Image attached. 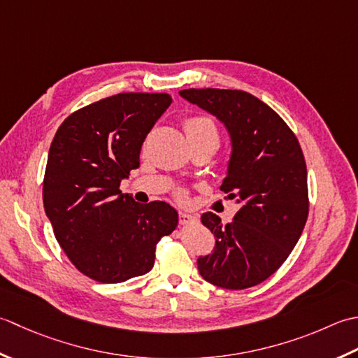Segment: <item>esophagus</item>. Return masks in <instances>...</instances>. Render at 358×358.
<instances>
[{
	"mask_svg": "<svg viewBox=\"0 0 358 358\" xmlns=\"http://www.w3.org/2000/svg\"><path fill=\"white\" fill-rule=\"evenodd\" d=\"M193 221H194V216L187 213V211H179V224L180 225H187Z\"/></svg>",
	"mask_w": 358,
	"mask_h": 358,
	"instance_id": "1",
	"label": "esophagus"
}]
</instances>
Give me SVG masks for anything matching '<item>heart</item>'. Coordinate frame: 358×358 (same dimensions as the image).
I'll return each mask as SVG.
<instances>
[{"label":"heart","mask_w":358,"mask_h":358,"mask_svg":"<svg viewBox=\"0 0 358 358\" xmlns=\"http://www.w3.org/2000/svg\"><path fill=\"white\" fill-rule=\"evenodd\" d=\"M185 131L188 136V141L192 145L198 143H207L213 145V147H220L221 136L220 129H217L216 123L210 117H192L185 123Z\"/></svg>","instance_id":"obj_1"}]
</instances>
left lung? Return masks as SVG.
<instances>
[{
	"mask_svg": "<svg viewBox=\"0 0 358 358\" xmlns=\"http://www.w3.org/2000/svg\"><path fill=\"white\" fill-rule=\"evenodd\" d=\"M180 97L224 123L231 152L221 189L241 208L229 224L211 211L202 224L216 238L198 271L217 287H253L273 275L308 221V170L295 134L273 109L236 90H184Z\"/></svg>",
	"mask_w": 358,
	"mask_h": 358,
	"instance_id": "8db88e82",
	"label": "left lung"
}]
</instances>
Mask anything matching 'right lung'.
<instances>
[{
  "instance_id": "1",
  "label": "right lung",
  "mask_w": 358,
  "mask_h": 358,
  "mask_svg": "<svg viewBox=\"0 0 358 358\" xmlns=\"http://www.w3.org/2000/svg\"><path fill=\"white\" fill-rule=\"evenodd\" d=\"M173 99L123 92L72 113L57 129L43 203L63 252L83 275L123 282L148 273L156 245L178 225L162 201L138 203L119 187L141 165V148Z\"/></svg>"
}]
</instances>
